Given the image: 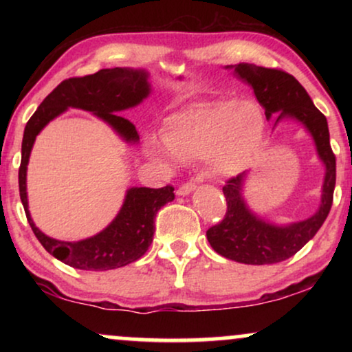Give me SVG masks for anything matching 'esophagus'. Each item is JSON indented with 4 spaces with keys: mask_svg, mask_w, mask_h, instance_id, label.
I'll return each mask as SVG.
<instances>
[{
    "mask_svg": "<svg viewBox=\"0 0 352 352\" xmlns=\"http://www.w3.org/2000/svg\"><path fill=\"white\" fill-rule=\"evenodd\" d=\"M194 189H195V182L190 181V182H186V184H182L179 189L176 190V194L181 195V197H184V195H189Z\"/></svg>",
    "mask_w": 352,
    "mask_h": 352,
    "instance_id": "obj_1",
    "label": "esophagus"
}]
</instances>
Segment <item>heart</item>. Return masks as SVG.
<instances>
[{
    "label": "heart",
    "instance_id": "heart-1",
    "mask_svg": "<svg viewBox=\"0 0 352 352\" xmlns=\"http://www.w3.org/2000/svg\"><path fill=\"white\" fill-rule=\"evenodd\" d=\"M264 139V115L252 100H204L187 105L165 118L162 141L181 162L205 160L218 176H235L258 157ZM151 155L165 157L157 142Z\"/></svg>",
    "mask_w": 352,
    "mask_h": 352
}]
</instances>
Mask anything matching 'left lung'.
<instances>
[{
	"instance_id": "8db88e82",
	"label": "left lung",
	"mask_w": 352,
	"mask_h": 352,
	"mask_svg": "<svg viewBox=\"0 0 352 352\" xmlns=\"http://www.w3.org/2000/svg\"><path fill=\"white\" fill-rule=\"evenodd\" d=\"M243 83L252 86L266 118L277 117L301 123L314 141L319 160L325 166L319 208L311 218L290 224H274L259 218L243 199V184L248 173L230 177L223 187L228 211L224 219L206 230V239L221 256L243 264H274L285 261L300 252L317 234L330 213L336 181V160L330 147V133L325 115L316 107L309 94L295 76L277 69L254 64L228 65Z\"/></svg>"
}]
</instances>
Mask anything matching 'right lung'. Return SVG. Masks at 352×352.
<instances>
[{"label":"right lung","instance_id":"obj_1","mask_svg":"<svg viewBox=\"0 0 352 352\" xmlns=\"http://www.w3.org/2000/svg\"><path fill=\"white\" fill-rule=\"evenodd\" d=\"M151 94L148 74L142 69L115 67L93 75L64 80L40 104L27 122L22 139V160L19 168V192L28 224L47 253L83 271H109L138 261L147 252L155 232V216L168 201L175 200V187L162 189L131 187L126 190L118 214L99 234L78 242H64L47 237L33 223L27 199V165L33 144L43 128L67 109H81L94 113L123 139L136 144L139 134L129 120L120 117L122 110L136 107Z\"/></svg>","mask_w":352,"mask_h":352}]
</instances>
